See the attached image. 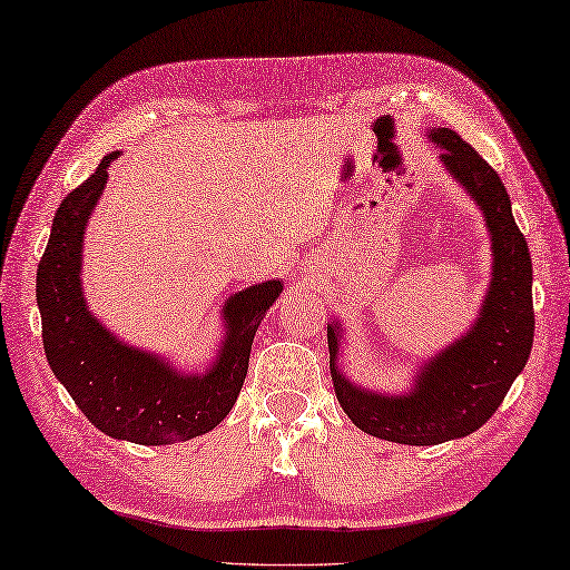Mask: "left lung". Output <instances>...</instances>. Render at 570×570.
<instances>
[{"instance_id":"8db88e82","label":"left lung","mask_w":570,"mask_h":570,"mask_svg":"<svg viewBox=\"0 0 570 570\" xmlns=\"http://www.w3.org/2000/svg\"><path fill=\"white\" fill-rule=\"evenodd\" d=\"M439 160L483 212L490 232V285L468 332L420 365L407 392H381L338 368L344 328L326 324L334 392L361 432L410 446H434L473 434L502 404L534 341L532 256L500 175L451 129L426 131Z\"/></svg>"}]
</instances>
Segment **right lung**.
<instances>
[{"label":"right lung","instance_id":"add662e5","mask_svg":"<svg viewBox=\"0 0 570 570\" xmlns=\"http://www.w3.org/2000/svg\"><path fill=\"white\" fill-rule=\"evenodd\" d=\"M111 150L80 187L60 202L36 273L43 348L50 371L99 432L144 446H163L212 432L242 392L250 344L283 281H265L224 302V338L202 373H185L158 353L117 338L87 307L82 293L85 229L105 193Z\"/></svg>","mask_w":570,"mask_h":570}]
</instances>
